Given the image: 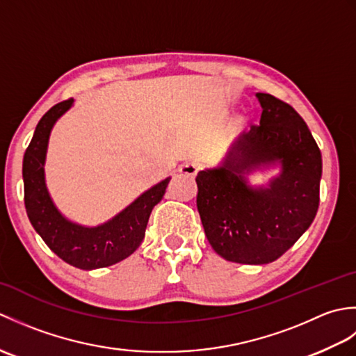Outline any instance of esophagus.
Listing matches in <instances>:
<instances>
[{
	"mask_svg": "<svg viewBox=\"0 0 356 356\" xmlns=\"http://www.w3.org/2000/svg\"><path fill=\"white\" fill-rule=\"evenodd\" d=\"M199 172V165L194 162H186L179 168L180 176H186V177H195Z\"/></svg>",
	"mask_w": 356,
	"mask_h": 356,
	"instance_id": "34e87169",
	"label": "esophagus"
}]
</instances>
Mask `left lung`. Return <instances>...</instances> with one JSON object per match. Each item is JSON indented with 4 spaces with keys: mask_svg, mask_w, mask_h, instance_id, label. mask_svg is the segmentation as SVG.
Wrapping results in <instances>:
<instances>
[{
    "mask_svg": "<svg viewBox=\"0 0 356 356\" xmlns=\"http://www.w3.org/2000/svg\"><path fill=\"white\" fill-rule=\"evenodd\" d=\"M260 125L232 143L223 162L197 174V209L214 251L225 260L266 264L282 257L311 226L318 211L321 153L289 104L257 93ZM280 163L268 187L248 184L247 174Z\"/></svg>",
    "mask_w": 356,
    "mask_h": 356,
    "instance_id": "left-lung-1",
    "label": "left lung"
}]
</instances>
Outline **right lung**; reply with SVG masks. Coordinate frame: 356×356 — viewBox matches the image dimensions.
Masks as SVG:
<instances>
[{
  "mask_svg": "<svg viewBox=\"0 0 356 356\" xmlns=\"http://www.w3.org/2000/svg\"><path fill=\"white\" fill-rule=\"evenodd\" d=\"M72 105L73 99L53 105L36 125L22 161L24 205L35 231L59 259L74 268L92 270L122 261L139 248L151 211L162 200L171 177L151 186L131 205L99 226H82L65 218L50 199L44 163L51 128Z\"/></svg>",
  "mask_w": 356,
  "mask_h": 356,
  "instance_id": "right-lung-1",
  "label": "right lung"
}]
</instances>
